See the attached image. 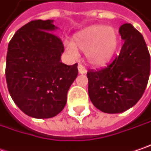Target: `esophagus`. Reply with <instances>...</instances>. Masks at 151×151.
<instances>
[{
	"instance_id": "1",
	"label": "esophagus",
	"mask_w": 151,
	"mask_h": 151,
	"mask_svg": "<svg viewBox=\"0 0 151 151\" xmlns=\"http://www.w3.org/2000/svg\"><path fill=\"white\" fill-rule=\"evenodd\" d=\"M78 68L79 73H81V74H85V73H87V70H86V68L83 66L82 64H78Z\"/></svg>"
}]
</instances>
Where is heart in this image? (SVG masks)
<instances>
[{
    "instance_id": "b5f03b06",
    "label": "heart",
    "mask_w": 151,
    "mask_h": 151,
    "mask_svg": "<svg viewBox=\"0 0 151 151\" xmlns=\"http://www.w3.org/2000/svg\"><path fill=\"white\" fill-rule=\"evenodd\" d=\"M118 45V37L114 29L95 25L83 29L74 37V43H66L70 56L76 58L78 50L86 52V58L91 65L103 66L111 59Z\"/></svg>"
}]
</instances>
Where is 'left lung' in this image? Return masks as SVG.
<instances>
[{"instance_id": "8db88e82", "label": "left lung", "mask_w": 151, "mask_h": 151, "mask_svg": "<svg viewBox=\"0 0 151 151\" xmlns=\"http://www.w3.org/2000/svg\"><path fill=\"white\" fill-rule=\"evenodd\" d=\"M119 33L124 40L120 54L99 70H88V96L106 113H121L139 101L147 86L150 56L140 33L124 23Z\"/></svg>"}]
</instances>
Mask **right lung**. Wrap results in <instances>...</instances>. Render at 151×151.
<instances>
[{
	"label": "right lung",
	"mask_w": 151,
	"mask_h": 151,
	"mask_svg": "<svg viewBox=\"0 0 151 151\" xmlns=\"http://www.w3.org/2000/svg\"><path fill=\"white\" fill-rule=\"evenodd\" d=\"M53 20H33L15 33L8 45L6 79L18 108L35 118H50L66 106L69 88L78 76V63L61 62L62 40L53 33Z\"/></svg>",
	"instance_id": "1"
}]
</instances>
